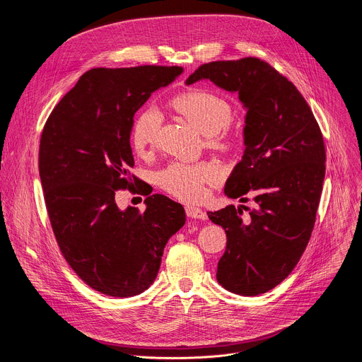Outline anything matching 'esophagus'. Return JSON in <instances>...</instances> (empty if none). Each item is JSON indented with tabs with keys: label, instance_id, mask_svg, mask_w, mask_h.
<instances>
[{
	"label": "esophagus",
	"instance_id": "1",
	"mask_svg": "<svg viewBox=\"0 0 362 362\" xmlns=\"http://www.w3.org/2000/svg\"><path fill=\"white\" fill-rule=\"evenodd\" d=\"M186 215L190 219H200V221L206 219V212H203L199 208H194V206H186Z\"/></svg>",
	"mask_w": 362,
	"mask_h": 362
}]
</instances>
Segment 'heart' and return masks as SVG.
<instances>
[{
  "label": "heart",
  "mask_w": 362,
  "mask_h": 362,
  "mask_svg": "<svg viewBox=\"0 0 362 362\" xmlns=\"http://www.w3.org/2000/svg\"><path fill=\"white\" fill-rule=\"evenodd\" d=\"M173 107L185 116L200 133L209 136L212 143L225 144L228 136L221 133L232 119V107L221 95L208 90H189L173 98ZM162 115L154 106L144 107L132 127L133 148L143 154L158 140ZM221 168L214 162L183 163L173 162L158 173V182L169 194L196 202L204 196V185L218 180Z\"/></svg>",
  "instance_id": "heart-1"
}]
</instances>
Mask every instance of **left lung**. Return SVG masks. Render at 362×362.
Segmentation results:
<instances>
[{
	"label": "left lung",
	"instance_id": "1",
	"mask_svg": "<svg viewBox=\"0 0 362 362\" xmlns=\"http://www.w3.org/2000/svg\"><path fill=\"white\" fill-rule=\"evenodd\" d=\"M211 80L236 93L246 109L242 160L225 194L255 209L226 206L208 212L226 232L216 279L228 291L256 296L279 285L311 238L325 177L321 129L298 88L267 62L246 57L202 64L186 84ZM242 209L250 214L243 216Z\"/></svg>",
	"mask_w": 362,
	"mask_h": 362
}]
</instances>
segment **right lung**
Listing matches in <instances>:
<instances>
[{
    "label": "right lung",
    "mask_w": 362,
    "mask_h": 362,
    "mask_svg": "<svg viewBox=\"0 0 362 362\" xmlns=\"http://www.w3.org/2000/svg\"><path fill=\"white\" fill-rule=\"evenodd\" d=\"M183 71L177 66L91 69L59 101L41 133L38 170L60 250L90 288L110 296L141 293L156 279L165 246L186 222L183 206L146 192L130 173L133 117ZM129 188L146 209H118Z\"/></svg>",
    "instance_id": "1"
}]
</instances>
